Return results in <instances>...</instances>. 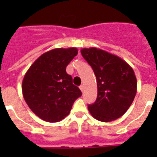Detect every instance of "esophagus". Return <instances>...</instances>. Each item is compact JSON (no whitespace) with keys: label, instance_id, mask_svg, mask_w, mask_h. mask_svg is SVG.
Returning <instances> with one entry per match:
<instances>
[{"label":"esophagus","instance_id":"34e87169","mask_svg":"<svg viewBox=\"0 0 157 157\" xmlns=\"http://www.w3.org/2000/svg\"><path fill=\"white\" fill-rule=\"evenodd\" d=\"M80 90H81V92H83V91H84V86H80Z\"/></svg>","mask_w":157,"mask_h":157}]
</instances>
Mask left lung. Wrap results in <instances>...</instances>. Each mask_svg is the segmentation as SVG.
Segmentation results:
<instances>
[{
  "mask_svg": "<svg viewBox=\"0 0 157 157\" xmlns=\"http://www.w3.org/2000/svg\"><path fill=\"white\" fill-rule=\"evenodd\" d=\"M81 53L93 68L97 81V99L88 106L91 116L103 122L120 118L136 95L134 70L120 57L100 49L84 48Z\"/></svg>",
  "mask_w": 157,
  "mask_h": 157,
  "instance_id": "8db88e82",
  "label": "left lung"
}]
</instances>
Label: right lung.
Masks as SVG:
<instances>
[{"mask_svg":"<svg viewBox=\"0 0 157 157\" xmlns=\"http://www.w3.org/2000/svg\"><path fill=\"white\" fill-rule=\"evenodd\" d=\"M76 48H58L41 54L29 67L22 84L23 98L38 117L58 122L71 112L81 91L72 84L66 67L76 56Z\"/></svg>","mask_w":157,"mask_h":157,"instance_id":"right-lung-1","label":"right lung"}]
</instances>
